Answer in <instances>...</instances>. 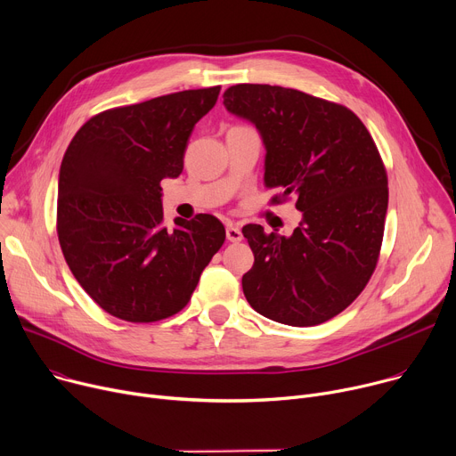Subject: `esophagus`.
I'll use <instances>...</instances> for the list:
<instances>
[{
	"instance_id": "obj_1",
	"label": "esophagus",
	"mask_w": 456,
	"mask_h": 456,
	"mask_svg": "<svg viewBox=\"0 0 456 456\" xmlns=\"http://www.w3.org/2000/svg\"><path fill=\"white\" fill-rule=\"evenodd\" d=\"M225 234H227V240H229V241H240V240H241V231H240L238 225L229 224L227 229H225Z\"/></svg>"
}]
</instances>
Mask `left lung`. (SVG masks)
Here are the masks:
<instances>
[{
	"mask_svg": "<svg viewBox=\"0 0 456 456\" xmlns=\"http://www.w3.org/2000/svg\"><path fill=\"white\" fill-rule=\"evenodd\" d=\"M225 109L258 129L271 201L297 198L291 236L241 229L255 255L241 278L251 307L269 320L309 327L349 307L377 267L387 213V175L360 118L344 105L278 86L240 84Z\"/></svg>",
	"mask_w": 456,
	"mask_h": 456,
	"instance_id": "obj_1",
	"label": "left lung"
}]
</instances>
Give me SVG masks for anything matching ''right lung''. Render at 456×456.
<instances>
[{
    "instance_id": "1",
    "label": "right lung",
    "mask_w": 456,
    "mask_h": 456,
    "mask_svg": "<svg viewBox=\"0 0 456 456\" xmlns=\"http://www.w3.org/2000/svg\"><path fill=\"white\" fill-rule=\"evenodd\" d=\"M220 87L182 91L93 116L67 147L58 240L69 269L109 314L134 323L182 311L225 241L213 215L163 225V178H178L196 123Z\"/></svg>"
}]
</instances>
